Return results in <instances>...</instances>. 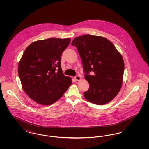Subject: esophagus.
Returning <instances> with one entry per match:
<instances>
[{
  "instance_id": "esophagus-1",
  "label": "esophagus",
  "mask_w": 149,
  "mask_h": 149,
  "mask_svg": "<svg viewBox=\"0 0 149 149\" xmlns=\"http://www.w3.org/2000/svg\"><path fill=\"white\" fill-rule=\"evenodd\" d=\"M75 79L77 80V81H79V80H80V79H81V77H80V76H79V75H77V76H75Z\"/></svg>"
}]
</instances>
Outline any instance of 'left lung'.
I'll return each mask as SVG.
<instances>
[{"mask_svg": "<svg viewBox=\"0 0 149 149\" xmlns=\"http://www.w3.org/2000/svg\"><path fill=\"white\" fill-rule=\"evenodd\" d=\"M71 45L78 49L85 80L89 84L84 97L98 105L111 101L120 92L123 81L125 65L120 53L110 41L98 36L76 37Z\"/></svg>", "mask_w": 149, "mask_h": 149, "instance_id": "obj_1", "label": "left lung"}]
</instances>
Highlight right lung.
<instances>
[{
  "instance_id": "obj_1",
  "label": "right lung",
  "mask_w": 149,
  "mask_h": 149,
  "mask_svg": "<svg viewBox=\"0 0 149 149\" xmlns=\"http://www.w3.org/2000/svg\"><path fill=\"white\" fill-rule=\"evenodd\" d=\"M70 38H48L32 43L18 64L22 86L30 98L42 105H50L60 99L71 85V78L61 69L62 53Z\"/></svg>"
}]
</instances>
